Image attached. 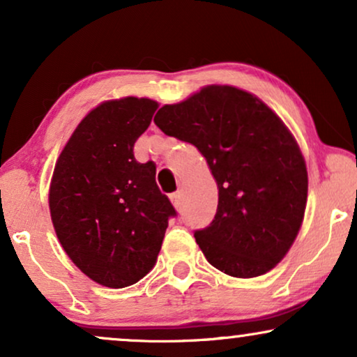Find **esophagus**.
I'll return each instance as SVG.
<instances>
[{
  "instance_id": "34e87169",
  "label": "esophagus",
  "mask_w": 357,
  "mask_h": 357,
  "mask_svg": "<svg viewBox=\"0 0 357 357\" xmlns=\"http://www.w3.org/2000/svg\"><path fill=\"white\" fill-rule=\"evenodd\" d=\"M170 202H172V204L175 208H180V202H182V195H180V192H175L170 195Z\"/></svg>"
}]
</instances>
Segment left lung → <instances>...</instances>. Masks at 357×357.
Here are the masks:
<instances>
[{
    "instance_id": "obj_1",
    "label": "left lung",
    "mask_w": 357,
    "mask_h": 357,
    "mask_svg": "<svg viewBox=\"0 0 357 357\" xmlns=\"http://www.w3.org/2000/svg\"><path fill=\"white\" fill-rule=\"evenodd\" d=\"M154 123L197 146L218 183V211L197 243L219 271L255 278L273 270L304 221L307 167L282 120L250 92L206 86L164 105Z\"/></svg>"
}]
</instances>
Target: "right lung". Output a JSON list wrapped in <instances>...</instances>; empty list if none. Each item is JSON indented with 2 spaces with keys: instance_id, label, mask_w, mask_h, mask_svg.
Masks as SVG:
<instances>
[{
  "instance_id": "1",
  "label": "right lung",
  "mask_w": 357,
  "mask_h": 357,
  "mask_svg": "<svg viewBox=\"0 0 357 357\" xmlns=\"http://www.w3.org/2000/svg\"><path fill=\"white\" fill-rule=\"evenodd\" d=\"M158 107L133 96L102 102L76 126L53 170L48 206L58 241L87 278L112 289L153 270L175 216L154 162L133 154Z\"/></svg>"
}]
</instances>
